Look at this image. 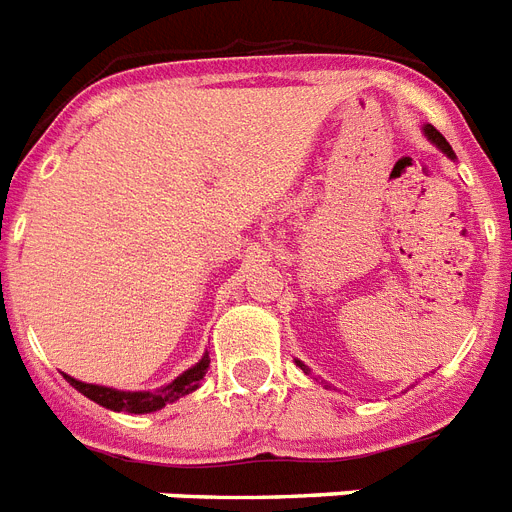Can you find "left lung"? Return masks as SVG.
Returning a JSON list of instances; mask_svg holds the SVG:
<instances>
[{
	"instance_id": "8db88e82",
	"label": "left lung",
	"mask_w": 512,
	"mask_h": 512,
	"mask_svg": "<svg viewBox=\"0 0 512 512\" xmlns=\"http://www.w3.org/2000/svg\"><path fill=\"white\" fill-rule=\"evenodd\" d=\"M425 137H428V140H431L433 145H436V147H441V153H447L449 158H455V153H452V147H449V142L444 140V137H441V132H439V129H433L431 124H425ZM298 365H301V362H298ZM301 370H306V372H309V367H306V365H301Z\"/></svg>"
}]
</instances>
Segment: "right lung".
Here are the masks:
<instances>
[{
  "label": "right lung",
  "instance_id": "obj_1",
  "mask_svg": "<svg viewBox=\"0 0 512 512\" xmlns=\"http://www.w3.org/2000/svg\"><path fill=\"white\" fill-rule=\"evenodd\" d=\"M208 362H211V359L203 357L198 365L190 367L187 372H182L177 380H171L169 386L158 388V391H116V388L81 383V380L68 378V375H65V380H68V383H71L76 391H81V394L87 396V399L102 404V407H108V410L142 415V412L161 410V407H166L169 402H177L179 396H185V394H190V391H195V388L200 386L203 375H206Z\"/></svg>",
  "mask_w": 512,
  "mask_h": 512
}]
</instances>
